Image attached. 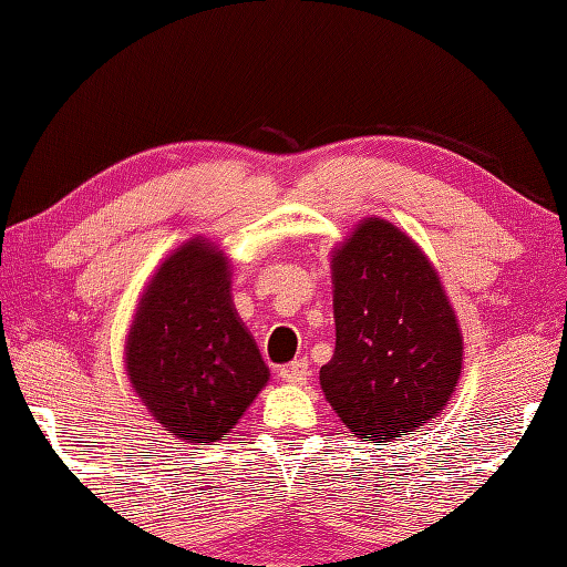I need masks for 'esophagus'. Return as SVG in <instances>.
I'll list each match as a JSON object with an SVG mask.
<instances>
[{
	"label": "esophagus",
	"mask_w": 567,
	"mask_h": 567,
	"mask_svg": "<svg viewBox=\"0 0 567 567\" xmlns=\"http://www.w3.org/2000/svg\"><path fill=\"white\" fill-rule=\"evenodd\" d=\"M280 378L290 384H305L309 378V363L307 360H295V363L280 370Z\"/></svg>",
	"instance_id": "34e87169"
}]
</instances>
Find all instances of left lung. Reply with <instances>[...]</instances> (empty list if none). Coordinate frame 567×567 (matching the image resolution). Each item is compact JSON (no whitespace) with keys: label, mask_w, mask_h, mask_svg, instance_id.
Segmentation results:
<instances>
[{"label":"left lung","mask_w":567,"mask_h":567,"mask_svg":"<svg viewBox=\"0 0 567 567\" xmlns=\"http://www.w3.org/2000/svg\"><path fill=\"white\" fill-rule=\"evenodd\" d=\"M336 348L319 380L358 439L429 424L455 392L463 336L441 280L400 228L368 219L333 252Z\"/></svg>","instance_id":"left-lung-1"}]
</instances>
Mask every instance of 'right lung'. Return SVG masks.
<instances>
[{
	"label": "right lung",
	"mask_w": 567,
	"mask_h": 567,
	"mask_svg": "<svg viewBox=\"0 0 567 567\" xmlns=\"http://www.w3.org/2000/svg\"><path fill=\"white\" fill-rule=\"evenodd\" d=\"M228 285L224 252L189 240L155 272L126 341L131 384L187 443L224 439L270 378Z\"/></svg>",
	"instance_id": "add662e5"
}]
</instances>
